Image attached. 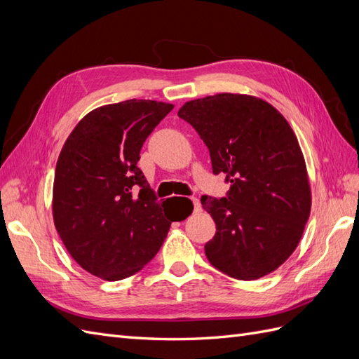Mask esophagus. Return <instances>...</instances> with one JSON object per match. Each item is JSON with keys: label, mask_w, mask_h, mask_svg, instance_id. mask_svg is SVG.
<instances>
[{"label": "esophagus", "mask_w": 359, "mask_h": 359, "mask_svg": "<svg viewBox=\"0 0 359 359\" xmlns=\"http://www.w3.org/2000/svg\"><path fill=\"white\" fill-rule=\"evenodd\" d=\"M191 202H193V208H194V211H199V210H201V202H199V199H196V198H191Z\"/></svg>", "instance_id": "esophagus-1"}]
</instances>
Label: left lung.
Wrapping results in <instances>:
<instances>
[{"label": "left lung", "mask_w": 359, "mask_h": 359, "mask_svg": "<svg viewBox=\"0 0 359 359\" xmlns=\"http://www.w3.org/2000/svg\"><path fill=\"white\" fill-rule=\"evenodd\" d=\"M178 116L210 149L226 198H201L215 222L210 264L238 280L273 273L297 248L311 208L306 161L289 123L269 103L243 94L191 100Z\"/></svg>", "instance_id": "obj_1"}]
</instances>
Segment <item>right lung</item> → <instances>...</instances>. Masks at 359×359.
I'll return each mask as SVG.
<instances>
[{"label":"right lung","instance_id":"add662e5","mask_svg":"<svg viewBox=\"0 0 359 359\" xmlns=\"http://www.w3.org/2000/svg\"><path fill=\"white\" fill-rule=\"evenodd\" d=\"M172 109L136 99L102 106L81 119L61 149L53 223L72 257L97 277L136 274L156 256L170 223L182 220L173 206L165 210L137 168L147 137Z\"/></svg>","mask_w":359,"mask_h":359}]
</instances>
